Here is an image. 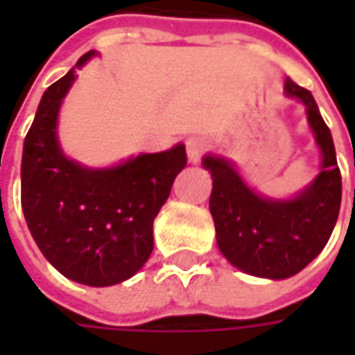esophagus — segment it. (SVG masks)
Here are the masks:
<instances>
[{
	"label": "esophagus",
	"mask_w": 355,
	"mask_h": 355,
	"mask_svg": "<svg viewBox=\"0 0 355 355\" xmlns=\"http://www.w3.org/2000/svg\"><path fill=\"white\" fill-rule=\"evenodd\" d=\"M205 150H207V142H205L203 138H196V136H193V138H189V140L185 142V152H187L189 164H198Z\"/></svg>",
	"instance_id": "obj_1"
}]
</instances>
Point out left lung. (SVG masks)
Wrapping results in <instances>:
<instances>
[{
  "label": "left lung",
  "instance_id": "left-lung-1",
  "mask_svg": "<svg viewBox=\"0 0 355 355\" xmlns=\"http://www.w3.org/2000/svg\"><path fill=\"white\" fill-rule=\"evenodd\" d=\"M284 94L304 106L308 128L320 150L318 173L300 191L270 198L245 182L233 159L221 154L201 159L213 180L209 211L219 251L241 272L268 280L291 279L320 254L342 203L334 140L318 104L291 78L284 83Z\"/></svg>",
  "mask_w": 355,
  "mask_h": 355
}]
</instances>
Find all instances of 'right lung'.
I'll use <instances>...</instances> for the list:
<instances>
[{
	"label": "right lung",
	"mask_w": 355,
	"mask_h": 355,
	"mask_svg": "<svg viewBox=\"0 0 355 355\" xmlns=\"http://www.w3.org/2000/svg\"><path fill=\"white\" fill-rule=\"evenodd\" d=\"M83 55L41 96L23 142L21 207L39 251L62 277L87 286L132 279L154 251V219L187 164L182 142L156 154L92 168L62 152L59 112Z\"/></svg>",
	"instance_id": "obj_1"
}]
</instances>
